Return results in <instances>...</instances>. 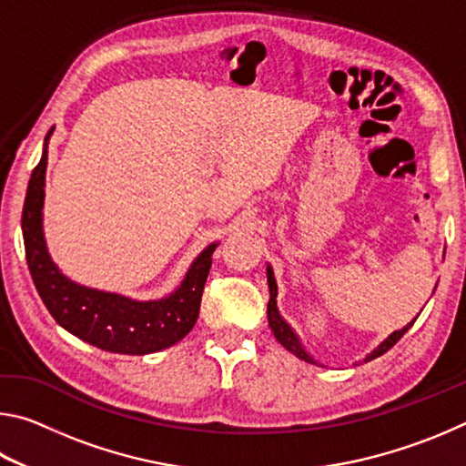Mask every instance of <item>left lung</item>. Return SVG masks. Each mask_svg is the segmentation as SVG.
Here are the masks:
<instances>
[{"mask_svg": "<svg viewBox=\"0 0 466 466\" xmlns=\"http://www.w3.org/2000/svg\"><path fill=\"white\" fill-rule=\"evenodd\" d=\"M267 283H269V304H267V319H269V327H271V330H273L275 339H278V341H279L283 347H286V350H288L289 353H294L296 358L309 361V364L320 366L319 361L314 360L309 351H306V347L302 345V341H299V337L296 335V330L291 329V327L288 325V322H286V319H283L281 314H279V309H278V283H275V275H273L271 265H267ZM415 320H417V317H415L411 322H409V325H405L403 329L394 330V333H390L389 337H386L380 345L374 347V351L368 353V356L364 358V361L374 360V358L382 356V353L389 351L390 347H392L394 343H397L399 339L403 337L409 329L413 327Z\"/></svg>", "mask_w": 466, "mask_h": 466, "instance_id": "obj_1", "label": "left lung"}]
</instances>
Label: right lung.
<instances>
[{
    "label": "right lung",
    "mask_w": 466,
    "mask_h": 466,
    "mask_svg": "<svg viewBox=\"0 0 466 466\" xmlns=\"http://www.w3.org/2000/svg\"><path fill=\"white\" fill-rule=\"evenodd\" d=\"M51 133L53 129L46 133L41 162L30 175L22 209L26 263L46 310L57 325L105 351L146 356L178 343L199 317L203 288L218 242L205 247L188 267L180 286L160 299H133L72 281L55 265L43 232L45 175Z\"/></svg>",
    "instance_id": "1"
}]
</instances>
